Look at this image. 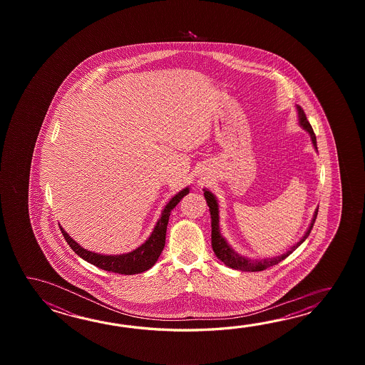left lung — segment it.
Instances as JSON below:
<instances>
[{
    "label": "left lung",
    "instance_id": "obj_1",
    "mask_svg": "<svg viewBox=\"0 0 365 365\" xmlns=\"http://www.w3.org/2000/svg\"><path fill=\"white\" fill-rule=\"evenodd\" d=\"M296 109H297V116H299V124L303 128L304 130L309 133L312 143H313L314 148L317 150L316 134L313 132L309 121L307 120L303 108L300 106H296ZM203 192H205L203 195H205L206 202H207V206L210 207V215H211V245H212V250H214V253L217 255V258L223 264H227L231 269H235V270H241V272H262V270H266L267 267H272L274 264H279L280 261L287 258L309 236L310 231H312L314 222H316V217H317L318 209H316L313 219L310 222L309 228L307 230L305 235L300 239L299 242H296L295 245L291 247V249L286 252L284 255L272 257V258H264H264L262 259H252V258H247V257L237 255L230 247V244L225 241L223 235L220 232V227H219V205H217V197L211 193L210 190H207V189H203Z\"/></svg>",
    "mask_w": 365,
    "mask_h": 365
}]
</instances>
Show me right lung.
<instances>
[{"label":"right lung","instance_id":"add662e5","mask_svg":"<svg viewBox=\"0 0 365 365\" xmlns=\"http://www.w3.org/2000/svg\"><path fill=\"white\" fill-rule=\"evenodd\" d=\"M187 193H189V187H185V189L180 190L176 195H173L171 201L165 205V207L162 211V215L159 217L158 223L154 227V231L151 232L148 240L145 241L138 248L134 249L129 253H125V255L106 256V255L93 253L87 249L82 248L77 241H74L70 237L62 227H60V230L63 235V239L66 240L70 248L73 249L78 256L82 257L87 262L98 266L101 270L124 274V275H133V274L146 272L155 264L162 250H163L167 225H168L172 210L176 207V205L181 201V198Z\"/></svg>","mask_w":365,"mask_h":365}]
</instances>
